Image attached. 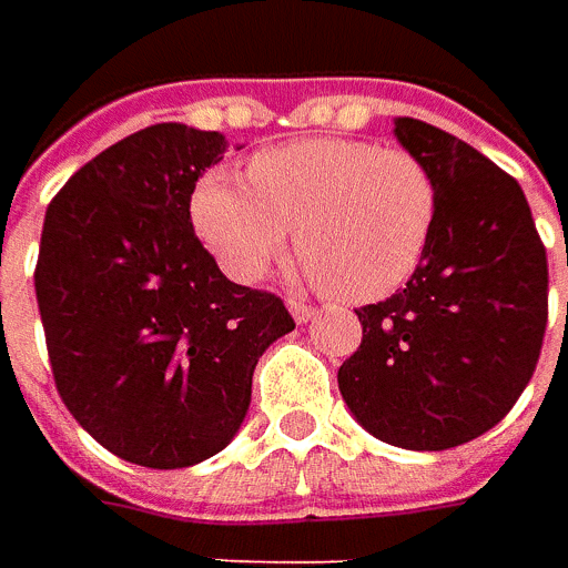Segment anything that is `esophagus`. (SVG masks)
I'll use <instances>...</instances> for the list:
<instances>
[{
    "label": "esophagus",
    "mask_w": 568,
    "mask_h": 568,
    "mask_svg": "<svg viewBox=\"0 0 568 568\" xmlns=\"http://www.w3.org/2000/svg\"><path fill=\"white\" fill-rule=\"evenodd\" d=\"M287 310L294 313V318H296V322H300V325H303V322H310V318L316 316V310H313V306H306L303 300H287Z\"/></svg>",
    "instance_id": "34e87169"
}]
</instances>
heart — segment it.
Instances as JSON below:
<instances>
[{"label": "heart", "mask_w": 568, "mask_h": 568, "mask_svg": "<svg viewBox=\"0 0 568 568\" xmlns=\"http://www.w3.org/2000/svg\"><path fill=\"white\" fill-rule=\"evenodd\" d=\"M246 176L211 170L192 192V224L233 281H258L296 230V255L325 294L373 303L404 287L429 250L439 189L404 148L303 139L258 151Z\"/></svg>", "instance_id": "obj_1"}]
</instances>
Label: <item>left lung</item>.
<instances>
[{"instance_id":"1","label":"left lung","mask_w":568,"mask_h":568,"mask_svg":"<svg viewBox=\"0 0 568 568\" xmlns=\"http://www.w3.org/2000/svg\"><path fill=\"white\" fill-rule=\"evenodd\" d=\"M439 189L407 287L357 310L361 347L338 388L376 439L443 452L496 426L535 376L547 332V250L506 170L429 122L395 120Z\"/></svg>"}]
</instances>
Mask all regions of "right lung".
Returning a JSON list of instances; mask_svg holds the SVG:
<instances>
[{
	"mask_svg": "<svg viewBox=\"0 0 568 568\" xmlns=\"http://www.w3.org/2000/svg\"><path fill=\"white\" fill-rule=\"evenodd\" d=\"M221 132L158 122L55 192L33 291L55 388L100 446L189 468L233 439L265 347L294 332L281 296L227 281L192 227Z\"/></svg>",
	"mask_w": 568,
	"mask_h": 568,
	"instance_id": "obj_1",
	"label": "right lung"
}]
</instances>
